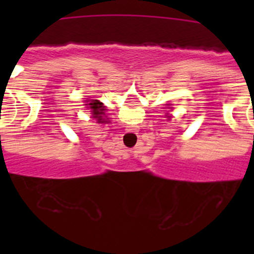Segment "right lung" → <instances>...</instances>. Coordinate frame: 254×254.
Wrapping results in <instances>:
<instances>
[{
	"instance_id": "obj_1",
	"label": "right lung",
	"mask_w": 254,
	"mask_h": 254,
	"mask_svg": "<svg viewBox=\"0 0 254 254\" xmlns=\"http://www.w3.org/2000/svg\"><path fill=\"white\" fill-rule=\"evenodd\" d=\"M89 105H90V109H93L91 112H93L94 118H96L99 123L104 122V121H103L104 120L103 116H104L105 109H103V103L98 102V100H91V102L89 103Z\"/></svg>"
}]
</instances>
